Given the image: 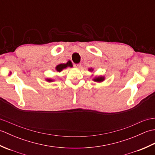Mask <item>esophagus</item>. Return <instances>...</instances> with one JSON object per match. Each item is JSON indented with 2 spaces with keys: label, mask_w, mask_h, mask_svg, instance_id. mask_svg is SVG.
<instances>
[{
  "label": "esophagus",
  "mask_w": 155,
  "mask_h": 155,
  "mask_svg": "<svg viewBox=\"0 0 155 155\" xmlns=\"http://www.w3.org/2000/svg\"><path fill=\"white\" fill-rule=\"evenodd\" d=\"M81 67V63H78V64H74V67L77 68H80Z\"/></svg>",
  "instance_id": "obj_1"
}]
</instances>
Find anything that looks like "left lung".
Segmentation results:
<instances>
[{
	"label": "left lung",
	"mask_w": 155,
	"mask_h": 155,
	"mask_svg": "<svg viewBox=\"0 0 155 155\" xmlns=\"http://www.w3.org/2000/svg\"><path fill=\"white\" fill-rule=\"evenodd\" d=\"M90 71H93V69L91 68L88 69ZM104 80V77H102V76H100V77H95L94 78H93V81L95 82H98V83H101V82H103Z\"/></svg>",
	"instance_id": "8db88e82"
}]
</instances>
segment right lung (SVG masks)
Instances as JSON below:
<instances>
[{
  "instance_id": "obj_1",
  "label": "right lung",
  "mask_w": 155,
  "mask_h": 155,
  "mask_svg": "<svg viewBox=\"0 0 155 155\" xmlns=\"http://www.w3.org/2000/svg\"><path fill=\"white\" fill-rule=\"evenodd\" d=\"M68 67H72V62L71 61H68L66 64H58V65L57 66V67H56L55 68H56V71H57V72H61L62 70H63V69L66 68ZM47 81H48V82L53 81V80L48 79V78L47 79Z\"/></svg>"
}]
</instances>
